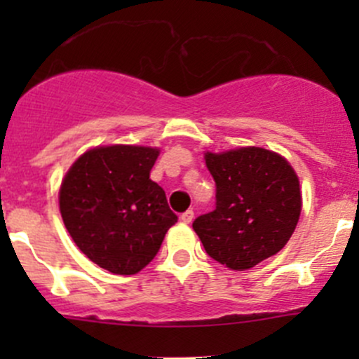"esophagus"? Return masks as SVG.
I'll return each mask as SVG.
<instances>
[{
	"label": "esophagus",
	"mask_w": 359,
	"mask_h": 359,
	"mask_svg": "<svg viewBox=\"0 0 359 359\" xmlns=\"http://www.w3.org/2000/svg\"><path fill=\"white\" fill-rule=\"evenodd\" d=\"M193 219H194V212H193V210H187V212H184L182 215H180V220H182L184 224L193 222Z\"/></svg>",
	"instance_id": "1"
}]
</instances>
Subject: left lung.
<instances>
[{
	"label": "left lung",
	"instance_id": "obj_1",
	"mask_svg": "<svg viewBox=\"0 0 359 359\" xmlns=\"http://www.w3.org/2000/svg\"><path fill=\"white\" fill-rule=\"evenodd\" d=\"M205 161L215 180V210L198 217L193 229L206 253L234 271L276 255L302 210L290 163L262 147L206 153Z\"/></svg>",
	"mask_w": 359,
	"mask_h": 359
}]
</instances>
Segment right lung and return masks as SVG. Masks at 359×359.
Here are the masks:
<instances>
[{
  "mask_svg": "<svg viewBox=\"0 0 359 359\" xmlns=\"http://www.w3.org/2000/svg\"><path fill=\"white\" fill-rule=\"evenodd\" d=\"M158 156L154 147H95L64 177L59 205L66 229L76 247L109 273L144 269L177 222L165 191L149 179Z\"/></svg>",
  "mask_w": 359,
  "mask_h": 359,
  "instance_id": "1",
  "label": "right lung"
}]
</instances>
